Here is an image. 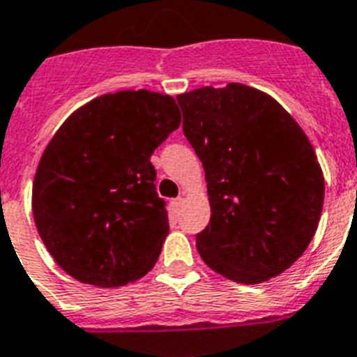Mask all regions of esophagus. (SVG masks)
Listing matches in <instances>:
<instances>
[{
	"label": "esophagus",
	"mask_w": 357,
	"mask_h": 357,
	"mask_svg": "<svg viewBox=\"0 0 357 357\" xmlns=\"http://www.w3.org/2000/svg\"><path fill=\"white\" fill-rule=\"evenodd\" d=\"M181 204H183V199H181V197H178V199L171 200V207H172V211H174V213H178L179 207H181Z\"/></svg>",
	"instance_id": "obj_1"
}]
</instances>
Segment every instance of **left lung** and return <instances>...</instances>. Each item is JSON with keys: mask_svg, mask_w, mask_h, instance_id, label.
<instances>
[{"mask_svg": "<svg viewBox=\"0 0 357 357\" xmlns=\"http://www.w3.org/2000/svg\"><path fill=\"white\" fill-rule=\"evenodd\" d=\"M183 132L206 171L211 221L197 234L209 268L259 284L293 265L317 230L324 178L302 127L242 83L178 96Z\"/></svg>", "mask_w": 357, "mask_h": 357, "instance_id": "1", "label": "left lung"}]
</instances>
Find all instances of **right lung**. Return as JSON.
<instances>
[{
    "label": "right lung",
    "instance_id": "1",
    "mask_svg": "<svg viewBox=\"0 0 357 357\" xmlns=\"http://www.w3.org/2000/svg\"><path fill=\"white\" fill-rule=\"evenodd\" d=\"M181 123L171 96L122 91L76 109L33 183L38 234L79 282L119 288L153 268L169 234L150 157Z\"/></svg>",
    "mask_w": 357,
    "mask_h": 357
}]
</instances>
